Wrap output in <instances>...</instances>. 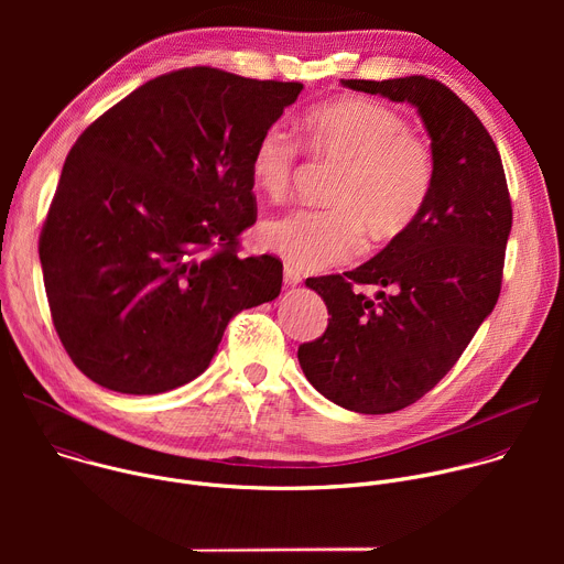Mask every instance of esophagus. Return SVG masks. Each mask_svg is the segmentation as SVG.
<instances>
[{
  "label": "esophagus",
  "instance_id": "esophagus-1",
  "mask_svg": "<svg viewBox=\"0 0 564 564\" xmlns=\"http://www.w3.org/2000/svg\"><path fill=\"white\" fill-rule=\"evenodd\" d=\"M283 281H285V285L294 288V285H299V283L303 281V276H301V272L294 270L292 265H285V270H283Z\"/></svg>",
  "mask_w": 564,
  "mask_h": 564
}]
</instances>
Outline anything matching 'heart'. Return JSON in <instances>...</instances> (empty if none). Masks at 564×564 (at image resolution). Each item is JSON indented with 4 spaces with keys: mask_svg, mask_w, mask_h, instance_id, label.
I'll return each mask as SVG.
<instances>
[{
    "mask_svg": "<svg viewBox=\"0 0 564 564\" xmlns=\"http://www.w3.org/2000/svg\"><path fill=\"white\" fill-rule=\"evenodd\" d=\"M307 149L341 172L333 207H301L268 220L261 243L296 270L344 265L366 250V227L377 240L406 234L422 216L433 185L431 144L409 131L397 109L370 98H341L305 118ZM303 144L283 124L261 131L250 155L257 189L281 200L294 185Z\"/></svg>",
    "mask_w": 564,
    "mask_h": 564,
    "instance_id": "heart-1",
    "label": "heart"
}]
</instances>
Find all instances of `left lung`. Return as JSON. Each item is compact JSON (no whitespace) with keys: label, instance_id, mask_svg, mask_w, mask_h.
<instances>
[{"label":"left lung","instance_id":"1","mask_svg":"<svg viewBox=\"0 0 564 564\" xmlns=\"http://www.w3.org/2000/svg\"><path fill=\"white\" fill-rule=\"evenodd\" d=\"M341 85L411 102L435 155L431 198L406 234L344 276L305 281L330 318L324 335L299 346L301 370L337 406L383 415L424 397L494 312L513 209L494 138L446 85L424 75ZM355 284L380 292L368 300Z\"/></svg>","mask_w":564,"mask_h":564}]
</instances>
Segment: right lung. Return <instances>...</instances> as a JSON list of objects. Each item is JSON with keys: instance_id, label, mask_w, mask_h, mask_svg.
<instances>
[{"instance_id": "1", "label": "right lung", "mask_w": 564, "mask_h": 564, "mask_svg": "<svg viewBox=\"0 0 564 564\" xmlns=\"http://www.w3.org/2000/svg\"><path fill=\"white\" fill-rule=\"evenodd\" d=\"M301 89L181 68L75 140L40 261L57 337L91 381L174 390L207 370L231 316L279 296L283 263L238 257V234L257 223L254 142Z\"/></svg>"}]
</instances>
